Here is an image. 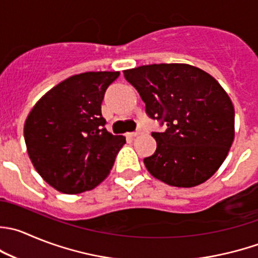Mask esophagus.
<instances>
[{"label": "esophagus", "instance_id": "obj_1", "mask_svg": "<svg viewBox=\"0 0 258 258\" xmlns=\"http://www.w3.org/2000/svg\"><path fill=\"white\" fill-rule=\"evenodd\" d=\"M139 135H140V131H136V132H131V134H128V136H130V137H132V139H134V137L139 136Z\"/></svg>", "mask_w": 258, "mask_h": 258}]
</instances>
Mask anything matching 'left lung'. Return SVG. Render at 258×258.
<instances>
[{
    "label": "left lung",
    "instance_id": "8db88e82",
    "mask_svg": "<svg viewBox=\"0 0 258 258\" xmlns=\"http://www.w3.org/2000/svg\"><path fill=\"white\" fill-rule=\"evenodd\" d=\"M146 104L166 124L152 132L156 151L145 157L150 174L171 186L191 187L221 167L234 140V108L221 84L189 64H151L123 71Z\"/></svg>",
    "mask_w": 258,
    "mask_h": 258
}]
</instances>
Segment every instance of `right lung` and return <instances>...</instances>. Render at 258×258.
<instances>
[{
  "mask_svg": "<svg viewBox=\"0 0 258 258\" xmlns=\"http://www.w3.org/2000/svg\"><path fill=\"white\" fill-rule=\"evenodd\" d=\"M119 72H87L50 89L24 126L27 154L40 176L57 191L79 194L101 184L126 144L106 128L101 104Z\"/></svg>",
  "mask_w": 258,
  "mask_h": 258,
  "instance_id": "obj_1",
  "label": "right lung"
}]
</instances>
